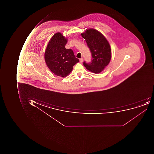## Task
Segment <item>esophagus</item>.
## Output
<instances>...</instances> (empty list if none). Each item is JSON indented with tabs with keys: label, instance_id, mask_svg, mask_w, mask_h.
I'll return each instance as SVG.
<instances>
[{
	"label": "esophagus",
	"instance_id": "34e87169",
	"mask_svg": "<svg viewBox=\"0 0 154 154\" xmlns=\"http://www.w3.org/2000/svg\"><path fill=\"white\" fill-rule=\"evenodd\" d=\"M83 61V58H81L79 59V62L81 63H82Z\"/></svg>",
	"mask_w": 154,
	"mask_h": 154
}]
</instances>
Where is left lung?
<instances>
[{
    "instance_id": "1",
    "label": "left lung",
    "mask_w": 154,
    "mask_h": 154,
    "mask_svg": "<svg viewBox=\"0 0 154 154\" xmlns=\"http://www.w3.org/2000/svg\"><path fill=\"white\" fill-rule=\"evenodd\" d=\"M82 35L85 40L92 58L89 63L84 61V66L91 72L100 73L111 60L112 53L110 44L106 37L95 29H87Z\"/></svg>"
}]
</instances>
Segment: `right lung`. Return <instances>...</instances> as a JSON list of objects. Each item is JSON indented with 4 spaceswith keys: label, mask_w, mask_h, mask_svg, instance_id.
I'll use <instances>...</instances> for the list:
<instances>
[{
    "label": "right lung",
    "mask_w": 154,
    "mask_h": 154,
    "mask_svg": "<svg viewBox=\"0 0 154 154\" xmlns=\"http://www.w3.org/2000/svg\"><path fill=\"white\" fill-rule=\"evenodd\" d=\"M67 40L60 33H55L48 42L44 55L49 69L54 75L61 77L68 75L73 66L79 62L73 51L65 47Z\"/></svg>",
    "instance_id": "obj_1"
}]
</instances>
